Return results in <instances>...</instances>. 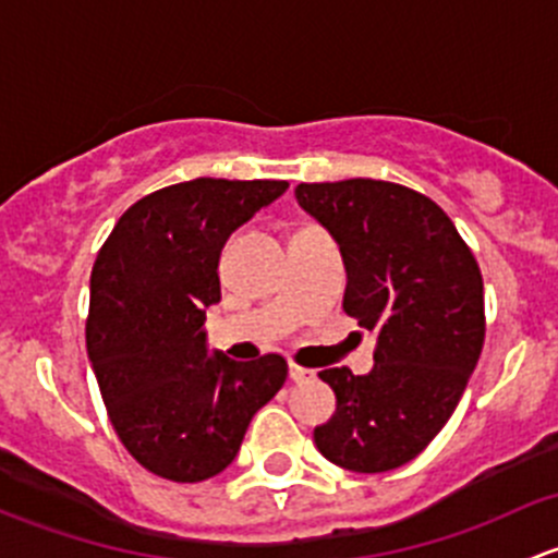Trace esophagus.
I'll return each instance as SVG.
<instances>
[{
  "label": "esophagus",
  "instance_id": "esophagus-1",
  "mask_svg": "<svg viewBox=\"0 0 558 558\" xmlns=\"http://www.w3.org/2000/svg\"><path fill=\"white\" fill-rule=\"evenodd\" d=\"M289 375H291V380H294V384H307V380L315 378L313 369L300 367V364H294V362L289 364Z\"/></svg>",
  "mask_w": 558,
  "mask_h": 558
}]
</instances>
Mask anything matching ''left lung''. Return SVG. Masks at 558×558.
Returning <instances> with one entry per match:
<instances>
[{
    "label": "left lung",
    "instance_id": "left-lung-1",
    "mask_svg": "<svg viewBox=\"0 0 558 558\" xmlns=\"http://www.w3.org/2000/svg\"><path fill=\"white\" fill-rule=\"evenodd\" d=\"M294 194L340 245L342 311L378 331L367 375L318 373L337 410L313 440L342 470H397L446 426L481 359V267L442 207L413 189L351 178Z\"/></svg>",
    "mask_w": 558,
    "mask_h": 558
}]
</instances>
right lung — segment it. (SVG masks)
Returning a JSON list of instances; mask_svg holds the SVG:
<instances>
[{
  "label": "right lung",
  "mask_w": 558,
  "mask_h": 558,
  "mask_svg": "<svg viewBox=\"0 0 558 558\" xmlns=\"http://www.w3.org/2000/svg\"><path fill=\"white\" fill-rule=\"evenodd\" d=\"M286 180L196 178L134 202L92 269L86 348L107 415L154 475L199 483L227 470L258 408L286 384L278 353H207L205 311L221 302L218 258Z\"/></svg>",
  "instance_id": "add662e5"
}]
</instances>
